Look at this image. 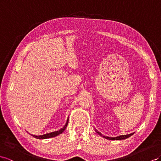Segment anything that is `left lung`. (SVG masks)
Listing matches in <instances>:
<instances>
[{
    "label": "left lung",
    "mask_w": 161,
    "mask_h": 161,
    "mask_svg": "<svg viewBox=\"0 0 161 161\" xmlns=\"http://www.w3.org/2000/svg\"><path fill=\"white\" fill-rule=\"evenodd\" d=\"M95 131L97 132V133L101 135V137H103L105 139H109V140H122V139H126L127 138L130 137L131 135H133L134 134V133H130V134H128V135H119V136H117V137H108V136H104L100 132H98L96 129H95Z\"/></svg>",
    "instance_id": "left-lung-1"
}]
</instances>
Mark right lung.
I'll return each instance as SVG.
<instances>
[{
	"label": "right lung",
	"mask_w": 161,
	"mask_h": 161,
	"mask_svg": "<svg viewBox=\"0 0 161 161\" xmlns=\"http://www.w3.org/2000/svg\"><path fill=\"white\" fill-rule=\"evenodd\" d=\"M68 122H69V118L67 119V122H66V124L62 128V129H60V130H56V131H54V132H52V133H46V134H44V135H31L32 137L36 138V139H49V138H51V137H56V136L59 135L60 134L63 133L64 130H65L66 128H67V125H68Z\"/></svg>",
	"instance_id": "add662e5"
}]
</instances>
